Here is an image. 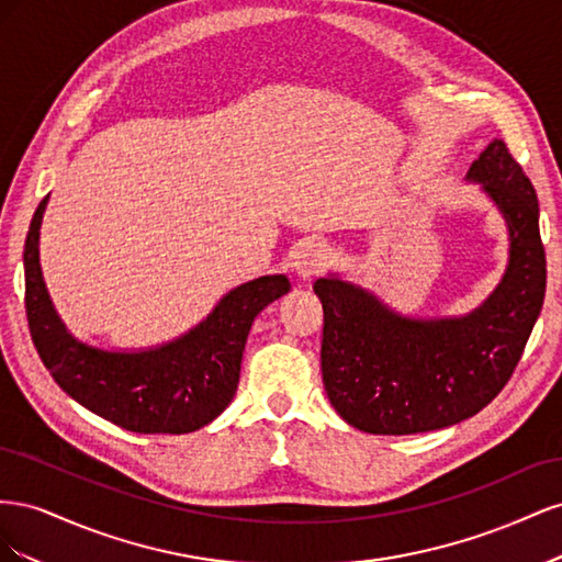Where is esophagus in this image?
<instances>
[{"label": "esophagus", "mask_w": 562, "mask_h": 562, "mask_svg": "<svg viewBox=\"0 0 562 562\" xmlns=\"http://www.w3.org/2000/svg\"><path fill=\"white\" fill-rule=\"evenodd\" d=\"M293 265H295L297 277L312 279V277L318 274V271L326 269L328 252H326V248H323L321 244H307V246L297 250Z\"/></svg>", "instance_id": "1"}]
</instances>
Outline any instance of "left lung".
<instances>
[{
    "mask_svg": "<svg viewBox=\"0 0 562 562\" xmlns=\"http://www.w3.org/2000/svg\"><path fill=\"white\" fill-rule=\"evenodd\" d=\"M512 234V260L481 310L413 321L339 279H316L321 372L337 415L366 434L405 436L473 417L512 380L547 293L537 192L504 140L469 168Z\"/></svg>",
    "mask_w": 562,
    "mask_h": 562,
    "instance_id": "left-lung-1",
    "label": "left lung"
}]
</instances>
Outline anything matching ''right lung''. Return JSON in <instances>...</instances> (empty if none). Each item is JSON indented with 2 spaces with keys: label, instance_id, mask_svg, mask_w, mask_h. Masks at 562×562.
<instances>
[{
  "label": "right lung",
  "instance_id": "obj_1",
  "mask_svg": "<svg viewBox=\"0 0 562 562\" xmlns=\"http://www.w3.org/2000/svg\"><path fill=\"white\" fill-rule=\"evenodd\" d=\"M46 201L32 215L23 262L27 326L50 378L87 411L133 434H190L206 427L236 394L252 318L291 291V281L277 274L234 288L206 321L166 347L100 351L77 342L48 300L40 269Z\"/></svg>",
  "mask_w": 562,
  "mask_h": 562
}]
</instances>
